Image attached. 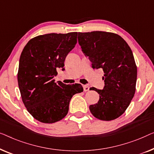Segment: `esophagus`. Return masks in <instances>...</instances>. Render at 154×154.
I'll use <instances>...</instances> for the list:
<instances>
[{
  "mask_svg": "<svg viewBox=\"0 0 154 154\" xmlns=\"http://www.w3.org/2000/svg\"><path fill=\"white\" fill-rule=\"evenodd\" d=\"M83 88L84 91H88L89 90V86L88 85H83Z\"/></svg>",
  "mask_w": 154,
  "mask_h": 154,
  "instance_id": "obj_1",
  "label": "esophagus"
}]
</instances>
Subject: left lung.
<instances>
[{
	"mask_svg": "<svg viewBox=\"0 0 154 154\" xmlns=\"http://www.w3.org/2000/svg\"><path fill=\"white\" fill-rule=\"evenodd\" d=\"M78 42L93 68L105 73L103 89L90 88L100 95L98 103L89 106L91 112L103 121L119 117L135 93L137 66L131 49L119 35L105 31L78 33Z\"/></svg>",
	"mask_w": 154,
	"mask_h": 154,
	"instance_id": "1",
	"label": "left lung"
}]
</instances>
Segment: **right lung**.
<instances>
[{
	"mask_svg": "<svg viewBox=\"0 0 154 154\" xmlns=\"http://www.w3.org/2000/svg\"><path fill=\"white\" fill-rule=\"evenodd\" d=\"M77 32L49 33L29 41L19 59L17 74L22 101L28 112L42 123L63 119L75 94L83 91L80 84L56 83L57 70H64L67 55L77 44Z\"/></svg>",
	"mask_w": 154,
	"mask_h": 154,
	"instance_id": "1",
	"label": "right lung"
}]
</instances>
